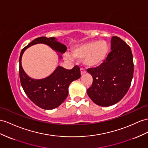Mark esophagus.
<instances>
[{
    "label": "esophagus",
    "instance_id": "esophagus-1",
    "mask_svg": "<svg viewBox=\"0 0 148 148\" xmlns=\"http://www.w3.org/2000/svg\"><path fill=\"white\" fill-rule=\"evenodd\" d=\"M86 73V71L84 69H82V68H81V74L83 75Z\"/></svg>",
    "mask_w": 148,
    "mask_h": 148
}]
</instances>
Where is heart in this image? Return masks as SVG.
<instances>
[{
  "instance_id": "obj_1",
  "label": "heart",
  "mask_w": 148,
  "mask_h": 148,
  "mask_svg": "<svg viewBox=\"0 0 148 148\" xmlns=\"http://www.w3.org/2000/svg\"><path fill=\"white\" fill-rule=\"evenodd\" d=\"M110 51V46L105 40H92L75 45L71 50L74 58L83 59L87 67L99 66L106 59Z\"/></svg>"
}]
</instances>
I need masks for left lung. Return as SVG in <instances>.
Instances as JSON below:
<instances>
[{
	"label": "left lung",
	"instance_id": "obj_1",
	"mask_svg": "<svg viewBox=\"0 0 148 148\" xmlns=\"http://www.w3.org/2000/svg\"><path fill=\"white\" fill-rule=\"evenodd\" d=\"M111 50L101 65L87 70L93 78L92 86L87 90L88 95L94 103L103 107L110 106L122 99L133 77L130 47L121 38L114 36Z\"/></svg>",
	"mask_w": 148,
	"mask_h": 148
}]
</instances>
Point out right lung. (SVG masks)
Instances as JSON below:
<instances>
[{"label":"right lung","mask_w":148,"mask_h":148,"mask_svg":"<svg viewBox=\"0 0 148 148\" xmlns=\"http://www.w3.org/2000/svg\"><path fill=\"white\" fill-rule=\"evenodd\" d=\"M38 44H43L50 47L57 52L59 60L62 59V54L67 50V47L55 37H40L25 47L20 54V81L25 93L37 106L51 110L59 107L65 101L69 93L71 83L81 77L80 69L77 66L71 70L58 66L50 75L45 78L37 79L29 77L22 67V57L26 49Z\"/></svg>","instance_id":"add662e5"}]
</instances>
